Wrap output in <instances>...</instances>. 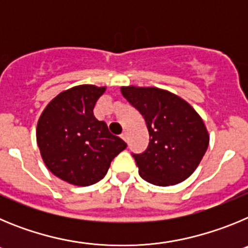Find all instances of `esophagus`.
Masks as SVG:
<instances>
[{
    "label": "esophagus",
    "mask_w": 248,
    "mask_h": 248,
    "mask_svg": "<svg viewBox=\"0 0 248 248\" xmlns=\"http://www.w3.org/2000/svg\"><path fill=\"white\" fill-rule=\"evenodd\" d=\"M120 138H122V139L124 140V141H126V143H128V135H126L125 131H124V133H123V134L120 135Z\"/></svg>",
    "instance_id": "obj_1"
}]
</instances>
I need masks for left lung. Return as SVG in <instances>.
<instances>
[{"label":"left lung","mask_w":248,"mask_h":248,"mask_svg":"<svg viewBox=\"0 0 248 248\" xmlns=\"http://www.w3.org/2000/svg\"><path fill=\"white\" fill-rule=\"evenodd\" d=\"M125 98L145 119L149 145L133 155L139 175L153 185L170 186L196 170L209 146L205 123L189 103L156 87H122Z\"/></svg>","instance_id":"1"}]
</instances>
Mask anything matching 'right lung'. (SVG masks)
I'll return each mask as SVG.
<instances>
[{
    "label": "right lung",
    "instance_id": "obj_1",
    "mask_svg": "<svg viewBox=\"0 0 248 248\" xmlns=\"http://www.w3.org/2000/svg\"><path fill=\"white\" fill-rule=\"evenodd\" d=\"M107 87L76 85L50 100L37 123V144L43 163L61 180L89 186L102 180L111 160L126 144L109 133L93 109Z\"/></svg>",
    "mask_w": 248,
    "mask_h": 248
}]
</instances>
